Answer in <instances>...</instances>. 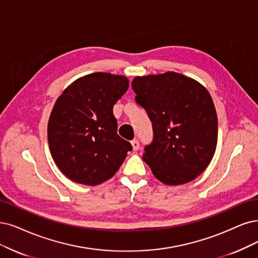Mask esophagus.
Returning a JSON list of instances; mask_svg holds the SVG:
<instances>
[{
    "instance_id": "esophagus-1",
    "label": "esophagus",
    "mask_w": 258,
    "mask_h": 258,
    "mask_svg": "<svg viewBox=\"0 0 258 258\" xmlns=\"http://www.w3.org/2000/svg\"><path fill=\"white\" fill-rule=\"evenodd\" d=\"M132 146H133V150H134V151H137V150H139V147H140V145H139V141H138V139H134V140H132Z\"/></svg>"
}]
</instances>
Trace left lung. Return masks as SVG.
<instances>
[{"label": "left lung", "mask_w": 258, "mask_h": 258, "mask_svg": "<svg viewBox=\"0 0 258 258\" xmlns=\"http://www.w3.org/2000/svg\"><path fill=\"white\" fill-rule=\"evenodd\" d=\"M135 101L152 122L153 140L142 158L157 179L182 185L211 163L218 139V118L211 94L197 81L167 72L137 76Z\"/></svg>", "instance_id": "obj_1"}]
</instances>
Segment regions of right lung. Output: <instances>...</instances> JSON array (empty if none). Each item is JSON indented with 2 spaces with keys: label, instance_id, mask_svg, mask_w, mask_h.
Returning a JSON list of instances; mask_svg holds the SVG:
<instances>
[{
  "label": "right lung",
  "instance_id": "obj_1",
  "mask_svg": "<svg viewBox=\"0 0 258 258\" xmlns=\"http://www.w3.org/2000/svg\"><path fill=\"white\" fill-rule=\"evenodd\" d=\"M128 88L125 76L93 73L73 82L57 99L47 124L52 157L75 183L98 185L123 164L132 145L118 135L113 105Z\"/></svg>",
  "mask_w": 258,
  "mask_h": 258
}]
</instances>
